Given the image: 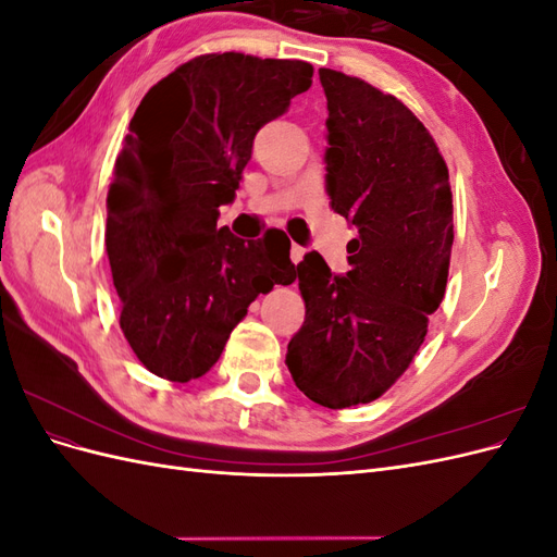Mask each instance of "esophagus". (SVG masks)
Returning a JSON list of instances; mask_svg holds the SVG:
<instances>
[{
    "mask_svg": "<svg viewBox=\"0 0 557 557\" xmlns=\"http://www.w3.org/2000/svg\"><path fill=\"white\" fill-rule=\"evenodd\" d=\"M301 258H305V248H301V246H293V248H290V260H293L295 264H299Z\"/></svg>",
    "mask_w": 557,
    "mask_h": 557,
    "instance_id": "obj_1",
    "label": "esophagus"
}]
</instances>
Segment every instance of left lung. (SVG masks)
<instances>
[{"instance_id":"left-lung-1","label":"left lung","mask_w":557,"mask_h":557,"mask_svg":"<svg viewBox=\"0 0 557 557\" xmlns=\"http://www.w3.org/2000/svg\"><path fill=\"white\" fill-rule=\"evenodd\" d=\"M318 76L330 111L325 190L358 237L346 276L315 250L297 264L307 315L285 364L311 401L346 409L379 399L425 342L446 293L453 195L432 134L397 97L334 70Z\"/></svg>"}]
</instances>
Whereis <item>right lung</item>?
I'll return each mask as SVG.
<instances>
[{"mask_svg":"<svg viewBox=\"0 0 557 557\" xmlns=\"http://www.w3.org/2000/svg\"><path fill=\"white\" fill-rule=\"evenodd\" d=\"M311 76L301 60L209 53L134 111L107 197V252L123 334L156 376H205L250 301L297 278L285 232L239 239L218 227V209L237 197L258 129Z\"/></svg>","mask_w":557,"mask_h":557,"instance_id":"right-lung-1","label":"right lung"}]
</instances>
